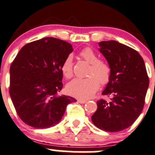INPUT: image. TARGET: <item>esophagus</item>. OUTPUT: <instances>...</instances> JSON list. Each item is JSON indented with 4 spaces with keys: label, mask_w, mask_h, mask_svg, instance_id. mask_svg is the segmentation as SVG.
<instances>
[{
    "label": "esophagus",
    "mask_w": 155,
    "mask_h": 155,
    "mask_svg": "<svg viewBox=\"0 0 155 155\" xmlns=\"http://www.w3.org/2000/svg\"><path fill=\"white\" fill-rule=\"evenodd\" d=\"M86 101H85V100H78V102H79V104H85Z\"/></svg>",
    "instance_id": "1"
}]
</instances>
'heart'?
Wrapping results in <instances>:
<instances>
[{"label":"heart","instance_id":"heart-1","mask_svg":"<svg viewBox=\"0 0 155 155\" xmlns=\"http://www.w3.org/2000/svg\"><path fill=\"white\" fill-rule=\"evenodd\" d=\"M80 56L90 64L87 78H76L67 85L69 94L79 99H88L98 90L100 83L105 85L111 77V68L106 61L99 60V57L92 48H85L80 52ZM73 56L69 54L62 63L61 70L64 76L69 79L73 76Z\"/></svg>","mask_w":155,"mask_h":155}]
</instances>
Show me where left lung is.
Wrapping results in <instances>:
<instances>
[{
  "mask_svg": "<svg viewBox=\"0 0 155 155\" xmlns=\"http://www.w3.org/2000/svg\"><path fill=\"white\" fill-rule=\"evenodd\" d=\"M99 51L111 68V77L91 116L97 127L118 132L134 124L143 111L149 79L143 58L136 50L115 40L101 41Z\"/></svg>",
  "mask_w": 155,
  "mask_h": 155,
  "instance_id": "8db88e82",
  "label": "left lung"
}]
</instances>
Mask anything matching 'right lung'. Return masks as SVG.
I'll list each match as a JSON object with an SVG mask.
<instances>
[{
  "label": "right lung",
  "mask_w": 155,
  "mask_h": 155,
  "mask_svg": "<svg viewBox=\"0 0 155 155\" xmlns=\"http://www.w3.org/2000/svg\"><path fill=\"white\" fill-rule=\"evenodd\" d=\"M73 51L70 43L45 37L23 46L10 69V95L19 118L34 128L58 124L68 104L76 102L58 93L62 89L61 67Z\"/></svg>",
  "instance_id": "right-lung-1"
}]
</instances>
